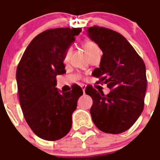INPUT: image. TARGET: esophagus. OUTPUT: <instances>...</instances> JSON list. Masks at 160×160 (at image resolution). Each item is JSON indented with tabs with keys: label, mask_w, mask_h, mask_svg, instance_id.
I'll return each instance as SVG.
<instances>
[{
	"label": "esophagus",
	"mask_w": 160,
	"mask_h": 160,
	"mask_svg": "<svg viewBox=\"0 0 160 160\" xmlns=\"http://www.w3.org/2000/svg\"><path fill=\"white\" fill-rule=\"evenodd\" d=\"M81 88H82V90H83V93H85V89H86V85H84V84H82L81 86Z\"/></svg>",
	"instance_id": "34e87169"
}]
</instances>
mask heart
Wrapping results in <instances>:
<instances>
[{"label":"heart","instance_id":"obj_1","mask_svg":"<svg viewBox=\"0 0 160 160\" xmlns=\"http://www.w3.org/2000/svg\"><path fill=\"white\" fill-rule=\"evenodd\" d=\"M83 47H84L85 50H86L87 53H88V55L89 56H91V55L93 54L94 52H96L100 51L99 47L98 46V45L92 41H85L83 43ZM70 52H71V47H69L68 49H67V51H66L65 54H64L63 62H65V63L66 62H68L69 56H70Z\"/></svg>","mask_w":160,"mask_h":160}]
</instances>
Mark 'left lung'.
<instances>
[{
    "mask_svg": "<svg viewBox=\"0 0 160 160\" xmlns=\"http://www.w3.org/2000/svg\"><path fill=\"white\" fill-rule=\"evenodd\" d=\"M88 32L103 52L100 67L93 70V76L111 90L107 95L93 87L85 90L93 100L90 111L92 120L105 133H122L129 129L144 109L146 66L118 32L97 25L90 27Z\"/></svg>",
    "mask_w": 160,
    "mask_h": 160,
    "instance_id": "obj_1",
    "label": "left lung"
}]
</instances>
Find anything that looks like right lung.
I'll return each instance as SVG.
<instances>
[{
  "instance_id": "obj_1",
  "label": "right lung",
  "mask_w": 160,
  "mask_h": 160,
  "mask_svg": "<svg viewBox=\"0 0 160 160\" xmlns=\"http://www.w3.org/2000/svg\"><path fill=\"white\" fill-rule=\"evenodd\" d=\"M81 28L48 29L35 37L19 62L16 71L19 101L25 121L42 139L56 141L67 135L72 114L83 94L75 86L59 93L56 76L66 72L63 56Z\"/></svg>"
}]
</instances>
